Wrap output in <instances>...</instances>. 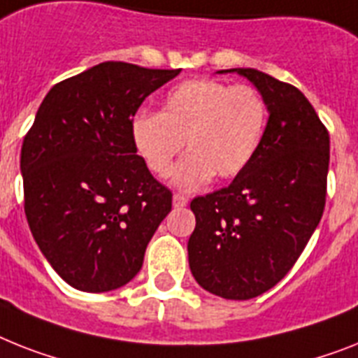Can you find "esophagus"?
Masks as SVG:
<instances>
[{
  "mask_svg": "<svg viewBox=\"0 0 358 358\" xmlns=\"http://www.w3.org/2000/svg\"><path fill=\"white\" fill-rule=\"evenodd\" d=\"M186 203H188V197L185 194H173V206L181 208V206H186Z\"/></svg>",
  "mask_w": 358,
  "mask_h": 358,
  "instance_id": "34e87169",
  "label": "esophagus"
}]
</instances>
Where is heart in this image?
<instances>
[{
    "mask_svg": "<svg viewBox=\"0 0 358 358\" xmlns=\"http://www.w3.org/2000/svg\"><path fill=\"white\" fill-rule=\"evenodd\" d=\"M268 108L252 85L188 80L173 87L161 113H141L131 124L135 150L157 177L172 173L186 141L188 155L177 168L179 188L196 190L212 177L241 173L258 152Z\"/></svg>",
    "mask_w": 358,
    "mask_h": 358,
    "instance_id": "obj_1",
    "label": "heart"
}]
</instances>
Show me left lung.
I'll return each mask as SVG.
<instances>
[{"mask_svg": "<svg viewBox=\"0 0 358 358\" xmlns=\"http://www.w3.org/2000/svg\"><path fill=\"white\" fill-rule=\"evenodd\" d=\"M234 71L264 94L267 128L234 181L192 199L196 229L188 262L203 289L227 300H249L285 278L320 223L329 133L294 85L258 69L220 73Z\"/></svg>", "mask_w": 358, "mask_h": 358, "instance_id": "obj_1", "label": "left lung"}]
</instances>
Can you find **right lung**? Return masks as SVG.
<instances>
[{
    "mask_svg": "<svg viewBox=\"0 0 358 358\" xmlns=\"http://www.w3.org/2000/svg\"><path fill=\"white\" fill-rule=\"evenodd\" d=\"M181 69L104 62L45 94L22 146L25 215L38 247L71 287L119 289L135 278L172 192L131 137L148 94Z\"/></svg>",
    "mask_w": 358,
    "mask_h": 358,
    "instance_id": "obj_1",
    "label": "right lung"
}]
</instances>
